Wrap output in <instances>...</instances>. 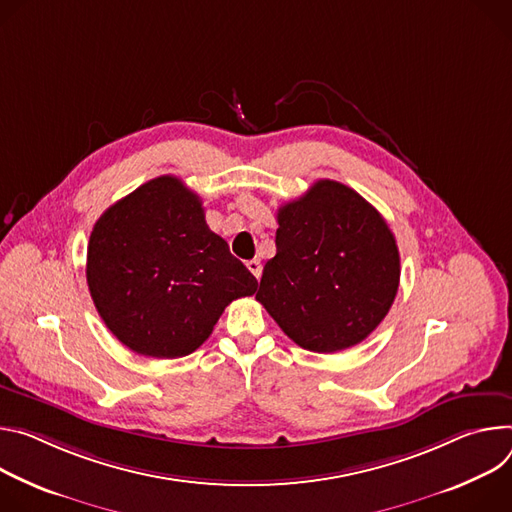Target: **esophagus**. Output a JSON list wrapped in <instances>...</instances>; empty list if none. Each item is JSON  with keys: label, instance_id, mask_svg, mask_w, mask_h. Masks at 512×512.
<instances>
[{"label": "esophagus", "instance_id": "esophagus-1", "mask_svg": "<svg viewBox=\"0 0 512 512\" xmlns=\"http://www.w3.org/2000/svg\"><path fill=\"white\" fill-rule=\"evenodd\" d=\"M246 266H248V270H250L256 278H260V274H262V264H260V260H256V258H254V260H248Z\"/></svg>", "mask_w": 512, "mask_h": 512}]
</instances>
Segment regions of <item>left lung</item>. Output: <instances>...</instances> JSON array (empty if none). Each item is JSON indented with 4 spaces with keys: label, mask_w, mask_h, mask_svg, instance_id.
<instances>
[{
    "label": "left lung",
    "mask_w": 512,
    "mask_h": 512,
    "mask_svg": "<svg viewBox=\"0 0 512 512\" xmlns=\"http://www.w3.org/2000/svg\"><path fill=\"white\" fill-rule=\"evenodd\" d=\"M276 256L256 299L309 352L352 348L386 317L401 258L384 217L354 189L317 181L276 213Z\"/></svg>",
    "instance_id": "obj_1"
}]
</instances>
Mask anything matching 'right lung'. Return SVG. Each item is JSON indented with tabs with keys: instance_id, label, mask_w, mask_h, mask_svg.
<instances>
[{
	"instance_id": "1",
	"label": "right lung",
	"mask_w": 512,
	"mask_h": 512,
	"mask_svg": "<svg viewBox=\"0 0 512 512\" xmlns=\"http://www.w3.org/2000/svg\"><path fill=\"white\" fill-rule=\"evenodd\" d=\"M87 285L107 329L132 352L183 358L223 309L258 280L213 234L197 193L158 177L113 203L93 225Z\"/></svg>"
}]
</instances>
